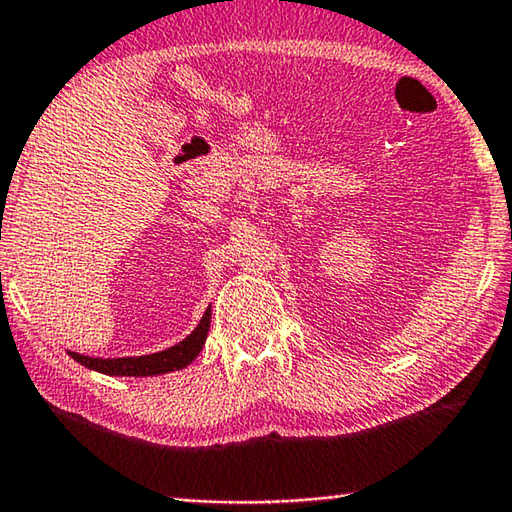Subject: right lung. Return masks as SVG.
<instances>
[{
  "label": "right lung",
  "instance_id": "add662e5",
  "mask_svg": "<svg viewBox=\"0 0 512 512\" xmlns=\"http://www.w3.org/2000/svg\"><path fill=\"white\" fill-rule=\"evenodd\" d=\"M210 318H212V309L207 307V311L201 318V323L196 325V329L187 336V339H183L176 345H171L169 350L144 354V357L101 359V357H85V354L69 352V350H67V354L74 361H79L81 366L103 372V375H115V377L164 375V372L183 370L185 366H189V363H192L198 357V354H201L205 339H207V329H210Z\"/></svg>",
  "mask_w": 512,
  "mask_h": 512
}]
</instances>
